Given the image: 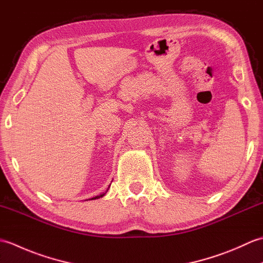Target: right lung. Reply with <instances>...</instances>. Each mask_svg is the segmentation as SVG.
<instances>
[{
	"label": "right lung",
	"instance_id": "1",
	"mask_svg": "<svg viewBox=\"0 0 263 263\" xmlns=\"http://www.w3.org/2000/svg\"><path fill=\"white\" fill-rule=\"evenodd\" d=\"M106 193V192H105ZM105 193H103V194H100V195H97V197H95V198H92V199H98V198H102V197H104L105 195Z\"/></svg>",
	"mask_w": 263,
	"mask_h": 263
}]
</instances>
